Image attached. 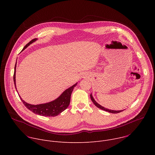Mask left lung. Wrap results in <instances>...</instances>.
Masks as SVG:
<instances>
[{
    "mask_svg": "<svg viewBox=\"0 0 155 155\" xmlns=\"http://www.w3.org/2000/svg\"><path fill=\"white\" fill-rule=\"evenodd\" d=\"M90 97H91V99L92 101V102L94 103V104L97 107H98L99 108H101L103 110H105V111H107L108 112H110V113H112V114H118V113H120V112H121L122 111H123V110H110V109H108V108H106L102 106H101L100 104H99L97 102H96V101L94 99L92 94H91L90 95Z\"/></svg>",
    "mask_w": 155,
    "mask_h": 155,
    "instance_id": "8db88e82",
    "label": "left lung"
}]
</instances>
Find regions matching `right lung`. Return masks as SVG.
Listing matches in <instances>:
<instances>
[{"label": "right lung", "instance_id": "obj_1", "mask_svg": "<svg viewBox=\"0 0 155 155\" xmlns=\"http://www.w3.org/2000/svg\"><path fill=\"white\" fill-rule=\"evenodd\" d=\"M37 40V38H34L30 41L27 45L23 49V51L26 49L28 46L33 42ZM16 62L15 66V71L13 75V81L15 86L16 90ZM77 83H76L73 86L69 87L68 89L65 90L57 99L55 100L51 101L50 102H47L45 104H41L38 105H32L27 103L19 96L21 100L23 102L24 105L28 109L31 110L33 113L39 115L40 116L44 117H56L62 112L64 110L68 107L71 102V96L72 93L74 88L76 86ZM17 91V90H16ZM18 92V91H17ZM19 95V94H18Z\"/></svg>", "mask_w": 155, "mask_h": 155}]
</instances>
